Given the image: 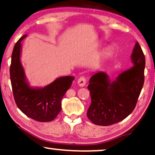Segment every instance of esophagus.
Returning <instances> with one entry per match:
<instances>
[{"label": "esophagus", "instance_id": "34e87169", "mask_svg": "<svg viewBox=\"0 0 155 155\" xmlns=\"http://www.w3.org/2000/svg\"><path fill=\"white\" fill-rule=\"evenodd\" d=\"M77 83H78V84H79V86H81V87H83V86L86 85V78L84 77V76H81V77H80L79 79H78Z\"/></svg>", "mask_w": 155, "mask_h": 155}]
</instances>
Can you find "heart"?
<instances>
[{
	"label": "heart",
	"mask_w": 155,
	"mask_h": 155,
	"mask_svg": "<svg viewBox=\"0 0 155 155\" xmlns=\"http://www.w3.org/2000/svg\"><path fill=\"white\" fill-rule=\"evenodd\" d=\"M110 51L109 50V49H107V50H106L104 52V57H107L108 56H110Z\"/></svg>",
	"instance_id": "b5f03b06"
}]
</instances>
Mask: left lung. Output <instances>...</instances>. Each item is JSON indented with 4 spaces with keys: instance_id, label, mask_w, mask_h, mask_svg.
<instances>
[{
    "instance_id": "1",
    "label": "left lung",
    "mask_w": 155,
    "mask_h": 155,
    "mask_svg": "<svg viewBox=\"0 0 155 155\" xmlns=\"http://www.w3.org/2000/svg\"><path fill=\"white\" fill-rule=\"evenodd\" d=\"M131 61L133 67L123 71L115 81L106 73L97 72L89 79L91 103L87 117L95 125L107 126L123 120L133 112L145 81V57L137 42Z\"/></svg>"
}]
</instances>
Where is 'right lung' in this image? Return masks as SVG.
<instances>
[{"label":"right lung","instance_id":"right-lung-1","mask_svg":"<svg viewBox=\"0 0 155 155\" xmlns=\"http://www.w3.org/2000/svg\"><path fill=\"white\" fill-rule=\"evenodd\" d=\"M26 37L25 35L20 38L12 53L10 76L14 99L18 108L28 117L39 122H49L61 111V99L74 77L61 76L44 87H31L20 61L21 42Z\"/></svg>","mask_w":155,"mask_h":155}]
</instances>
